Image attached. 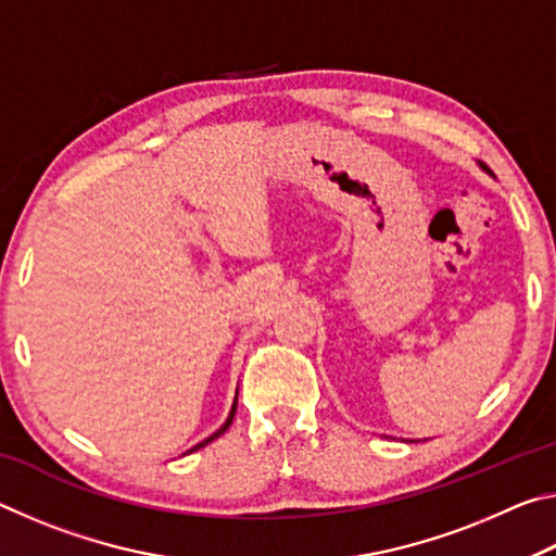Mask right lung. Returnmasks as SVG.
Masks as SVG:
<instances>
[{
    "label": "right lung",
    "instance_id": "right-lung-1",
    "mask_svg": "<svg viewBox=\"0 0 556 556\" xmlns=\"http://www.w3.org/2000/svg\"><path fill=\"white\" fill-rule=\"evenodd\" d=\"M235 409H238V397H235V404H232V409H230V417H228V421H225V425H223V427H220V429H218V431H215V434H213V437H208V439H205V441H201V444H199V446H193V448H191V451H199V448H203V446H205V444H211V441H213V439H218V437H220V434H223V431H225V429H228V427H230V425H232V417H235ZM191 451H188V454H191Z\"/></svg>",
    "mask_w": 556,
    "mask_h": 556
}]
</instances>
